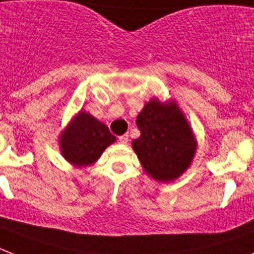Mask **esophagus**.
I'll list each match as a JSON object with an SVG mask.
<instances>
[{"instance_id": "obj_1", "label": "esophagus", "mask_w": 254, "mask_h": 254, "mask_svg": "<svg viewBox=\"0 0 254 254\" xmlns=\"http://www.w3.org/2000/svg\"><path fill=\"white\" fill-rule=\"evenodd\" d=\"M119 141L121 143H127V141H129V137H127V134H124V135H120L119 137Z\"/></svg>"}]
</instances>
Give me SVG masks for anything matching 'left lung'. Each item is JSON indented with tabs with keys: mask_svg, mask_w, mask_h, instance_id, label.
Masks as SVG:
<instances>
[{
	"mask_svg": "<svg viewBox=\"0 0 254 254\" xmlns=\"http://www.w3.org/2000/svg\"><path fill=\"white\" fill-rule=\"evenodd\" d=\"M135 124L141 135L133 139L131 146L145 173L159 182L181 177L192 162L196 139L177 104L150 100Z\"/></svg>",
	"mask_w": 254,
	"mask_h": 254,
	"instance_id": "left-lung-1",
	"label": "left lung"
}]
</instances>
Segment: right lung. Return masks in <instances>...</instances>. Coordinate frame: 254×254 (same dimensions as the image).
Listing matches in <instances>:
<instances>
[{"mask_svg":"<svg viewBox=\"0 0 254 254\" xmlns=\"http://www.w3.org/2000/svg\"><path fill=\"white\" fill-rule=\"evenodd\" d=\"M113 142H116V137L107 125L84 111L71 120L59 137L62 155L76 167L93 165Z\"/></svg>","mask_w":254,"mask_h":254,"instance_id":"add662e5","label":"right lung"}]
</instances>
